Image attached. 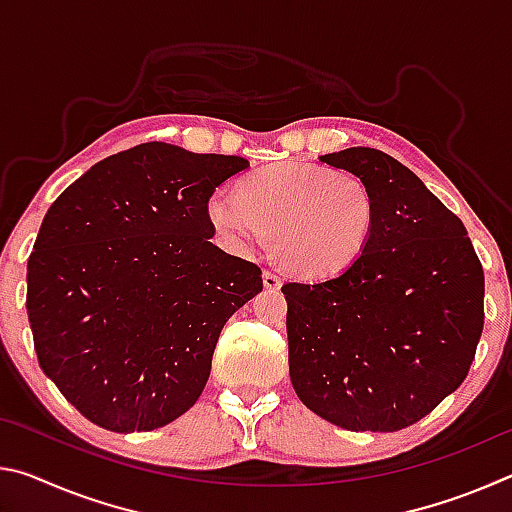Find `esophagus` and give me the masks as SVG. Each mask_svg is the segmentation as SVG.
Instances as JSON below:
<instances>
[{
  "instance_id": "1",
  "label": "esophagus",
  "mask_w": 512,
  "mask_h": 512,
  "mask_svg": "<svg viewBox=\"0 0 512 512\" xmlns=\"http://www.w3.org/2000/svg\"><path fill=\"white\" fill-rule=\"evenodd\" d=\"M262 280H264V287L271 289V291H277V289L282 287L280 275L273 273V271H264V273H262Z\"/></svg>"
}]
</instances>
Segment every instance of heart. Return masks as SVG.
<instances>
[{"label": "heart", "mask_w": 512, "mask_h": 512, "mask_svg": "<svg viewBox=\"0 0 512 512\" xmlns=\"http://www.w3.org/2000/svg\"><path fill=\"white\" fill-rule=\"evenodd\" d=\"M214 230L237 250L273 237L293 273L329 280L366 253L377 228V196L352 171L311 162H277L253 173L239 192L216 189L207 203Z\"/></svg>", "instance_id": "1"}]
</instances>
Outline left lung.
Here are the masks:
<instances>
[{
    "label": "left lung",
    "mask_w": 512,
    "mask_h": 512,
    "mask_svg": "<svg viewBox=\"0 0 512 512\" xmlns=\"http://www.w3.org/2000/svg\"><path fill=\"white\" fill-rule=\"evenodd\" d=\"M320 160L368 180L379 216L348 271L282 287L291 384L336 427L400 431L467 377L483 332V266L461 219L402 162L368 146Z\"/></svg>",
    "instance_id": "obj_1"
}]
</instances>
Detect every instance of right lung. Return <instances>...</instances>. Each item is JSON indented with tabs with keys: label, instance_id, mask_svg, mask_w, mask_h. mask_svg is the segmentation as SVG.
<instances>
[{
	"label": "right lung",
	"instance_id": "1",
	"mask_svg": "<svg viewBox=\"0 0 512 512\" xmlns=\"http://www.w3.org/2000/svg\"><path fill=\"white\" fill-rule=\"evenodd\" d=\"M237 155L146 142L94 164L42 219L27 266L40 368L99 427L153 431L203 393L262 268L212 244L207 203Z\"/></svg>",
	"mask_w": 512,
	"mask_h": 512
}]
</instances>
